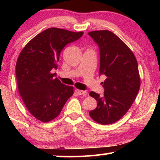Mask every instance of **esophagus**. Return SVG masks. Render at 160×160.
Masks as SVG:
<instances>
[{
  "instance_id": "1",
  "label": "esophagus",
  "mask_w": 160,
  "mask_h": 160,
  "mask_svg": "<svg viewBox=\"0 0 160 160\" xmlns=\"http://www.w3.org/2000/svg\"><path fill=\"white\" fill-rule=\"evenodd\" d=\"M75 92H76V93L78 94V95H83V96H86L87 94V92L85 90H78L76 89L75 90Z\"/></svg>"
}]
</instances>
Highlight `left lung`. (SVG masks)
Wrapping results in <instances>:
<instances>
[{
  "instance_id": "1",
  "label": "left lung",
  "mask_w": 160,
  "mask_h": 160,
  "mask_svg": "<svg viewBox=\"0 0 160 160\" xmlns=\"http://www.w3.org/2000/svg\"><path fill=\"white\" fill-rule=\"evenodd\" d=\"M88 34L99 47V75L107 76L102 82L104 95L90 92L97 100V107L89 114L102 125L112 124L125 115L138 93V66L133 53L113 32L93 31Z\"/></svg>"
}]
</instances>
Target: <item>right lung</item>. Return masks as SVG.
Here are the masks:
<instances>
[{"label": "right lung", "instance_id": "obj_1", "mask_svg": "<svg viewBox=\"0 0 160 160\" xmlns=\"http://www.w3.org/2000/svg\"><path fill=\"white\" fill-rule=\"evenodd\" d=\"M82 35V32L49 28L21 51L15 68L18 90L29 112L38 120L48 122L55 118L73 94V88L61 83L52 72L57 68L63 48Z\"/></svg>", "mask_w": 160, "mask_h": 160}]
</instances>
